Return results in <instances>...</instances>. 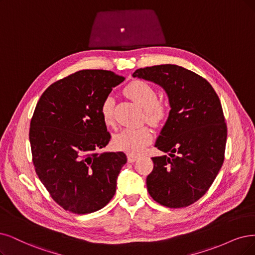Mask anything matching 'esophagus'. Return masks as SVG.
<instances>
[{
  "instance_id": "obj_1",
  "label": "esophagus",
  "mask_w": 255,
  "mask_h": 255,
  "mask_svg": "<svg viewBox=\"0 0 255 255\" xmlns=\"http://www.w3.org/2000/svg\"><path fill=\"white\" fill-rule=\"evenodd\" d=\"M127 158H128V162H129V163H134V162L136 161V159L138 158V156L135 155V154L129 153V154L127 155Z\"/></svg>"
}]
</instances>
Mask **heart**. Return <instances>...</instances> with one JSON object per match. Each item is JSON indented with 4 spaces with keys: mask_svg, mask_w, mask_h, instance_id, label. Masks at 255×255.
<instances>
[{
    "mask_svg": "<svg viewBox=\"0 0 255 255\" xmlns=\"http://www.w3.org/2000/svg\"><path fill=\"white\" fill-rule=\"evenodd\" d=\"M124 92L137 105L144 109L147 121L151 124H158L166 116V108L163 104L157 102L155 89L144 81H133L128 84ZM101 116L104 124L111 126L113 124V99L107 97L101 105ZM152 140L151 130L143 128H126L113 137V146L118 150L131 154L142 152L144 148Z\"/></svg>",
    "mask_w": 255,
    "mask_h": 255,
    "instance_id": "heart-1",
    "label": "heart"
}]
</instances>
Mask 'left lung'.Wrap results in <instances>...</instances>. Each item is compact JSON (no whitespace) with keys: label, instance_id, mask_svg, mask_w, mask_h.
<instances>
[{"label":"left lung","instance_id":"left-lung-1","mask_svg":"<svg viewBox=\"0 0 255 255\" xmlns=\"http://www.w3.org/2000/svg\"><path fill=\"white\" fill-rule=\"evenodd\" d=\"M133 78L161 86L170 111L154 147L147 176L152 199L169 208L187 207L206 193L224 162L227 126L218 94L201 75L172 64L139 68Z\"/></svg>","mask_w":255,"mask_h":255}]
</instances>
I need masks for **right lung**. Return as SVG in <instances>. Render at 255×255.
Returning <instances> with one entry per match:
<instances>
[{
  "label": "right lung",
  "instance_id": "obj_1",
  "mask_svg": "<svg viewBox=\"0 0 255 255\" xmlns=\"http://www.w3.org/2000/svg\"><path fill=\"white\" fill-rule=\"evenodd\" d=\"M125 79L81 70L53 83L36 104L29 140L35 172L52 199L78 214L98 211L117 191L124 152H102L111 138L101 105Z\"/></svg>",
  "mask_w": 255,
  "mask_h": 255
}]
</instances>
